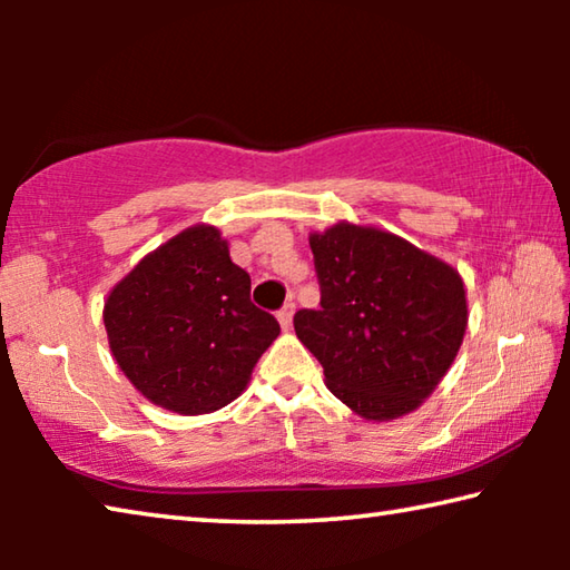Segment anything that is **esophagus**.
I'll list each match as a JSON object with an SVG mask.
<instances>
[{
  "instance_id": "1",
  "label": "esophagus",
  "mask_w": 570,
  "mask_h": 570,
  "mask_svg": "<svg viewBox=\"0 0 570 570\" xmlns=\"http://www.w3.org/2000/svg\"><path fill=\"white\" fill-rule=\"evenodd\" d=\"M294 304L292 302H288V304H284L282 306V312H278L276 316H278V324H282V330L284 332H288V326H292V320H294Z\"/></svg>"
}]
</instances>
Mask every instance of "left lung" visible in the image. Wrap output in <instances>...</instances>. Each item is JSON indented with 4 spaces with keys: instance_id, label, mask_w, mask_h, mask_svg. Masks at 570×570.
<instances>
[{
    "instance_id": "1",
    "label": "left lung",
    "mask_w": 570,
    "mask_h": 570,
    "mask_svg": "<svg viewBox=\"0 0 570 570\" xmlns=\"http://www.w3.org/2000/svg\"><path fill=\"white\" fill-rule=\"evenodd\" d=\"M320 308L294 314L326 387L364 420L402 417L430 397L468 330L465 284L450 264L374 226L308 236Z\"/></svg>"
}]
</instances>
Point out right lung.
I'll return each instance as SVG.
<instances>
[{"mask_svg": "<svg viewBox=\"0 0 570 570\" xmlns=\"http://www.w3.org/2000/svg\"><path fill=\"white\" fill-rule=\"evenodd\" d=\"M115 362L142 397L178 414L226 407L278 336L250 304V276L228 240L198 224L150 250L102 308Z\"/></svg>", "mask_w": 570, "mask_h": 570, "instance_id": "obj_1", "label": "right lung"}]
</instances>
